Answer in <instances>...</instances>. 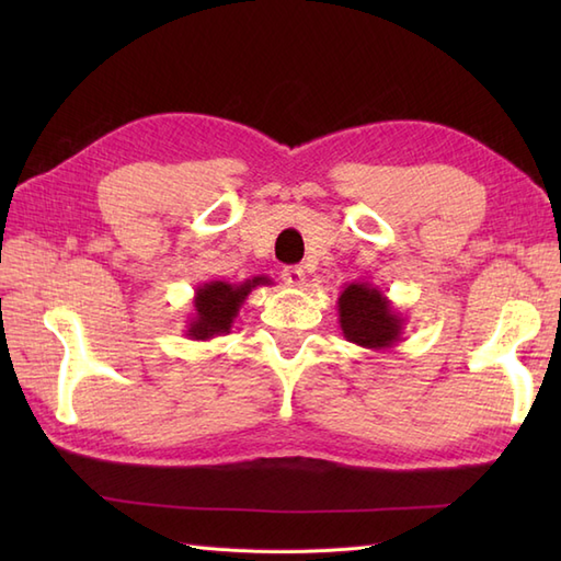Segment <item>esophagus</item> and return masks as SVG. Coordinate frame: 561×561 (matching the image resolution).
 <instances>
[{
  "instance_id": "1",
  "label": "esophagus",
  "mask_w": 561,
  "mask_h": 561,
  "mask_svg": "<svg viewBox=\"0 0 561 561\" xmlns=\"http://www.w3.org/2000/svg\"><path fill=\"white\" fill-rule=\"evenodd\" d=\"M282 277L287 287H301V284L306 282V270L299 265H291L282 272Z\"/></svg>"
}]
</instances>
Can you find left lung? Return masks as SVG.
Segmentation results:
<instances>
[{
    "label": "left lung",
    "mask_w": 561,
    "mask_h": 561,
    "mask_svg": "<svg viewBox=\"0 0 561 561\" xmlns=\"http://www.w3.org/2000/svg\"><path fill=\"white\" fill-rule=\"evenodd\" d=\"M340 328L347 342L364 350L386 352L402 340L404 316L378 287L366 282H352L337 299Z\"/></svg>",
    "instance_id": "left-lung-1"
}]
</instances>
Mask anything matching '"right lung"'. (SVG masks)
<instances>
[{"label":"right lung","instance_id":"add662e5","mask_svg":"<svg viewBox=\"0 0 561 561\" xmlns=\"http://www.w3.org/2000/svg\"><path fill=\"white\" fill-rule=\"evenodd\" d=\"M262 284H272L270 277H253L245 279L241 284H229L221 279H211L199 284L195 289V299H193V316L187 318V330L185 337L187 340H197L205 342L211 337L226 335L231 330L233 318L241 311L243 301L248 299V294L255 287H262Z\"/></svg>","mask_w":561,"mask_h":561}]
</instances>
